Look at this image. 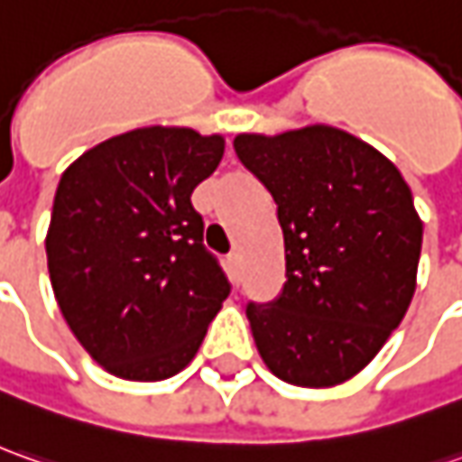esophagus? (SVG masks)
Wrapping results in <instances>:
<instances>
[{
  "label": "esophagus",
  "mask_w": 462,
  "mask_h": 462,
  "mask_svg": "<svg viewBox=\"0 0 462 462\" xmlns=\"http://www.w3.org/2000/svg\"><path fill=\"white\" fill-rule=\"evenodd\" d=\"M227 268H230L232 279H240V271H243V258H240V253H237V250H232L230 255H227Z\"/></svg>",
  "instance_id": "obj_1"
}]
</instances>
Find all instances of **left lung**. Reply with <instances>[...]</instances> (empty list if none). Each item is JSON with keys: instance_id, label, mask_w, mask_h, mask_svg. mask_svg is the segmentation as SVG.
Masks as SVG:
<instances>
[{"instance_id": "8db88e82", "label": "left lung", "mask_w": 462, "mask_h": 462, "mask_svg": "<svg viewBox=\"0 0 462 462\" xmlns=\"http://www.w3.org/2000/svg\"><path fill=\"white\" fill-rule=\"evenodd\" d=\"M235 152L279 204L286 283L247 307L271 374L301 389L358 375L404 319L417 289L421 219L389 158L332 125L240 133Z\"/></svg>"}]
</instances>
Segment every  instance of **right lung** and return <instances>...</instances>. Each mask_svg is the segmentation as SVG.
Segmentation results:
<instances>
[{
    "instance_id": "right-lung-1",
    "label": "right lung",
    "mask_w": 462,
    "mask_h": 462,
    "mask_svg": "<svg viewBox=\"0 0 462 462\" xmlns=\"http://www.w3.org/2000/svg\"><path fill=\"white\" fill-rule=\"evenodd\" d=\"M222 152V135L151 125L63 171L45 235L48 273L73 337L106 374L163 381L183 371L230 294L191 207Z\"/></svg>"
}]
</instances>
